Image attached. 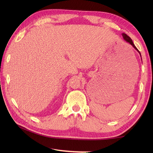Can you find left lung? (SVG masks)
Here are the masks:
<instances>
[{"mask_svg":"<svg viewBox=\"0 0 153 153\" xmlns=\"http://www.w3.org/2000/svg\"><path fill=\"white\" fill-rule=\"evenodd\" d=\"M122 36H123V39H124L126 42H128V43H129V44H130L131 45H132V47H134L135 49L137 51L138 53H139V54H140V56H141V53H140V52H139V51H138V49L137 48H136V47L135 46V45L134 44V43H133V41H132V40H131V39L129 37L128 35H127L126 33H122Z\"/></svg>","mask_w":153,"mask_h":153,"instance_id":"obj_1","label":"left lung"}]
</instances>
